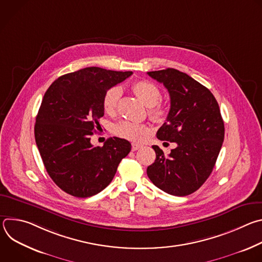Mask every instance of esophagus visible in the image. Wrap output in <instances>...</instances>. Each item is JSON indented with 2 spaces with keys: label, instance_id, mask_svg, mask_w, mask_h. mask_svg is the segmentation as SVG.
<instances>
[{
  "label": "esophagus",
  "instance_id": "34e87169",
  "mask_svg": "<svg viewBox=\"0 0 262 262\" xmlns=\"http://www.w3.org/2000/svg\"><path fill=\"white\" fill-rule=\"evenodd\" d=\"M140 148H142V145H141V144H137V143H133V144H132L133 151H136V150H138V149H140Z\"/></svg>",
  "mask_w": 262,
  "mask_h": 262
}]
</instances>
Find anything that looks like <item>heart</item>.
<instances>
[{
    "label": "heart",
    "mask_w": 262,
    "mask_h": 262,
    "mask_svg": "<svg viewBox=\"0 0 262 262\" xmlns=\"http://www.w3.org/2000/svg\"><path fill=\"white\" fill-rule=\"evenodd\" d=\"M135 94L148 106V114L156 122L164 120L167 114V106L165 103L159 101L161 98L160 88L149 81L141 80L133 85ZM122 90L119 86H113L108 88L102 97V107L106 114H114L120 100ZM115 134L134 141L139 142L144 140L149 134L150 128L147 124L136 123L133 121L124 120L115 126Z\"/></svg>",
    "instance_id": "obj_1"
}]
</instances>
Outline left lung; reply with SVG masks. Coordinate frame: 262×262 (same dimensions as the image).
<instances>
[{
	"label": "left lung",
	"instance_id": "8db88e82",
	"mask_svg": "<svg viewBox=\"0 0 262 262\" xmlns=\"http://www.w3.org/2000/svg\"><path fill=\"white\" fill-rule=\"evenodd\" d=\"M147 73L170 95L169 114L157 137L177 145L168 156L154 145L157 159L147 175L162 191L188 196L209 177L220 154L225 127L219 104L206 87L184 72L167 68Z\"/></svg>",
	"mask_w": 262,
	"mask_h": 262
}]
</instances>
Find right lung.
<instances>
[{"label":"right lung","instance_id":"obj_1","mask_svg":"<svg viewBox=\"0 0 262 262\" xmlns=\"http://www.w3.org/2000/svg\"><path fill=\"white\" fill-rule=\"evenodd\" d=\"M132 71L86 67L57 79L47 90L35 123V141L53 181L65 193L87 198L101 192L114 178L129 151L128 141L108 138L93 146L100 127L104 92L130 77Z\"/></svg>","mask_w":262,"mask_h":262}]
</instances>
